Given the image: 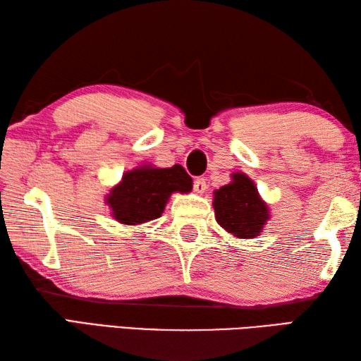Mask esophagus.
I'll use <instances>...</instances> for the list:
<instances>
[{
	"mask_svg": "<svg viewBox=\"0 0 361 361\" xmlns=\"http://www.w3.org/2000/svg\"><path fill=\"white\" fill-rule=\"evenodd\" d=\"M206 188H208V185H206V180L204 178H197L194 181V192L195 194H203Z\"/></svg>",
	"mask_w": 361,
	"mask_h": 361,
	"instance_id": "34e87169",
	"label": "esophagus"
}]
</instances>
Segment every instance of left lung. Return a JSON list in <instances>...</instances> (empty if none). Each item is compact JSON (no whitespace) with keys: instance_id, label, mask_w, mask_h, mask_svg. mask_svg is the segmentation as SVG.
I'll return each mask as SVG.
<instances>
[{"instance_id":"1","label":"left lung","mask_w":361,"mask_h":361,"mask_svg":"<svg viewBox=\"0 0 361 361\" xmlns=\"http://www.w3.org/2000/svg\"><path fill=\"white\" fill-rule=\"evenodd\" d=\"M212 204L220 226L239 239H255L270 219L257 188L245 173H233V181L214 192Z\"/></svg>"}]
</instances>
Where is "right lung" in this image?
Listing matches in <instances>:
<instances>
[{"mask_svg": "<svg viewBox=\"0 0 361 361\" xmlns=\"http://www.w3.org/2000/svg\"><path fill=\"white\" fill-rule=\"evenodd\" d=\"M192 178L180 164L159 169L142 166L122 176L106 195V204L119 224L140 225L161 217L172 192L186 194Z\"/></svg>", "mask_w": 361, "mask_h": 361, "instance_id": "right-lung-1", "label": "right lung"}]
</instances>
